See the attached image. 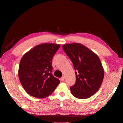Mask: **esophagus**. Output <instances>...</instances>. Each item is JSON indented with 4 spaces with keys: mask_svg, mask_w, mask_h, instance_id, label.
<instances>
[{
    "mask_svg": "<svg viewBox=\"0 0 123 123\" xmlns=\"http://www.w3.org/2000/svg\"><path fill=\"white\" fill-rule=\"evenodd\" d=\"M60 80H61V81H64V80H65V77H64V76H62V77L61 78Z\"/></svg>",
    "mask_w": 123,
    "mask_h": 123,
    "instance_id": "1",
    "label": "esophagus"
}]
</instances>
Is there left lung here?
I'll list each match as a JSON object with an SVG mask.
<instances>
[{
  "label": "left lung",
  "mask_w": 123,
  "mask_h": 123,
  "mask_svg": "<svg viewBox=\"0 0 123 123\" xmlns=\"http://www.w3.org/2000/svg\"><path fill=\"white\" fill-rule=\"evenodd\" d=\"M62 49L75 70V83L70 88L72 95L80 99L89 98L98 90L104 79V71L99 57L79 43L65 44Z\"/></svg>",
  "instance_id": "1"
}]
</instances>
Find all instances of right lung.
Wrapping results in <instances>:
<instances>
[{"instance_id":"obj_1","label":"right lung","mask_w":123,"mask_h":123,"mask_svg":"<svg viewBox=\"0 0 123 123\" xmlns=\"http://www.w3.org/2000/svg\"><path fill=\"white\" fill-rule=\"evenodd\" d=\"M60 48L55 43H42L25 53L21 58L18 77L29 94L38 98L51 94L60 83L52 74V61Z\"/></svg>"}]
</instances>
